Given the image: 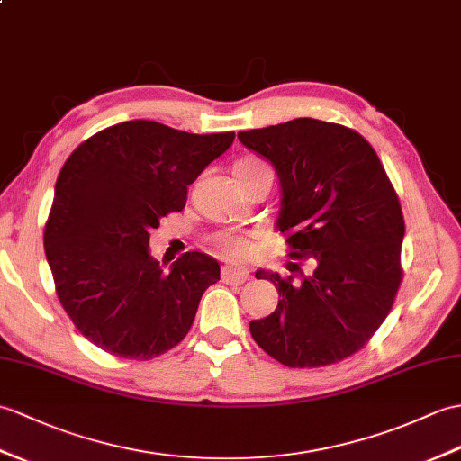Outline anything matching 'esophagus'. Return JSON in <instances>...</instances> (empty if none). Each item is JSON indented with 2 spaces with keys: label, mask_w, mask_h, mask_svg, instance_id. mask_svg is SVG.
<instances>
[{
  "label": "esophagus",
  "mask_w": 461,
  "mask_h": 461,
  "mask_svg": "<svg viewBox=\"0 0 461 461\" xmlns=\"http://www.w3.org/2000/svg\"><path fill=\"white\" fill-rule=\"evenodd\" d=\"M221 281L228 285H243L245 281H249V271L243 269V267L226 265L221 269Z\"/></svg>",
  "instance_id": "34e87169"
}]
</instances>
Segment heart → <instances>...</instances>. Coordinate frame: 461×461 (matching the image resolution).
I'll use <instances>...</instances> for the list:
<instances>
[{"mask_svg": "<svg viewBox=\"0 0 461 461\" xmlns=\"http://www.w3.org/2000/svg\"><path fill=\"white\" fill-rule=\"evenodd\" d=\"M257 168H267V165L263 163V160L248 158V160H241V163H238V167H235V173H251V170H257ZM212 243H213V248H216L223 257H228V259H235V261L248 259V257L253 253L251 241L238 231H220L213 235Z\"/></svg>", "mask_w": 461, "mask_h": 461, "instance_id": "b5f03b06", "label": "heart"}]
</instances>
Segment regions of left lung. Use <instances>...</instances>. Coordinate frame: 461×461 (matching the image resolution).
Returning a JSON list of instances; mask_svg holds the SVG:
<instances>
[{
    "mask_svg": "<svg viewBox=\"0 0 461 461\" xmlns=\"http://www.w3.org/2000/svg\"><path fill=\"white\" fill-rule=\"evenodd\" d=\"M238 137L279 175L276 230L286 235L288 257L312 259L301 283L255 273L276 286L279 304L251 320L253 339L286 367L353 356L387 318L402 281L404 218L375 149L349 127L312 117Z\"/></svg>",
    "mask_w": 461,
    "mask_h": 461,
    "instance_id": "left-lung-1",
    "label": "left lung"
}]
</instances>
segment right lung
Listing matches in <instances>:
<instances>
[{
	"label": "right lung",
	"instance_id": "add662e5",
	"mask_svg": "<svg viewBox=\"0 0 461 461\" xmlns=\"http://www.w3.org/2000/svg\"><path fill=\"white\" fill-rule=\"evenodd\" d=\"M233 137L133 120L105 127L67 158L45 253L62 308L94 346L147 361L185 339L220 265L188 251L165 271L149 253V231L185 208L188 185Z\"/></svg>",
	"mask_w": 461,
	"mask_h": 461
}]
</instances>
